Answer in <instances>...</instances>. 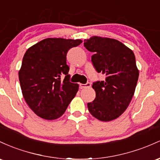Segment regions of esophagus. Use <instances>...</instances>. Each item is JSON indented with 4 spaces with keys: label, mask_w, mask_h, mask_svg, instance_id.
<instances>
[{
    "label": "esophagus",
    "mask_w": 160,
    "mask_h": 160,
    "mask_svg": "<svg viewBox=\"0 0 160 160\" xmlns=\"http://www.w3.org/2000/svg\"><path fill=\"white\" fill-rule=\"evenodd\" d=\"M79 86L81 89H83V88H90L91 86V85L90 82H88V83L86 84H80Z\"/></svg>",
    "instance_id": "esophagus-1"
}]
</instances>
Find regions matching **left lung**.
Here are the masks:
<instances>
[{"label": "left lung", "mask_w": 160, "mask_h": 160, "mask_svg": "<svg viewBox=\"0 0 160 160\" xmlns=\"http://www.w3.org/2000/svg\"><path fill=\"white\" fill-rule=\"evenodd\" d=\"M84 46L94 53L93 65L106 77L93 84L96 98L88 103L90 113L103 122L117 119L128 108L139 76L133 51L119 41L100 36L85 39Z\"/></svg>", "instance_id": "left-lung-1"}]
</instances>
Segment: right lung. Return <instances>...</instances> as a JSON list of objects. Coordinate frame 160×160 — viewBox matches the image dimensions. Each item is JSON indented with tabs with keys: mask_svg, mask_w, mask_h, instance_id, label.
<instances>
[{
	"mask_svg": "<svg viewBox=\"0 0 160 160\" xmlns=\"http://www.w3.org/2000/svg\"><path fill=\"white\" fill-rule=\"evenodd\" d=\"M82 42L80 39L48 38L26 51L19 79L26 103L39 117L47 120L60 118L78 92V84L69 82L66 54Z\"/></svg>",
	"mask_w": 160,
	"mask_h": 160,
	"instance_id": "1",
	"label": "right lung"
}]
</instances>
